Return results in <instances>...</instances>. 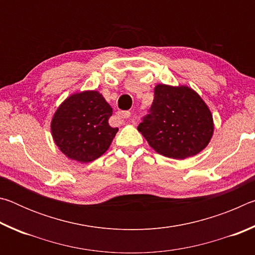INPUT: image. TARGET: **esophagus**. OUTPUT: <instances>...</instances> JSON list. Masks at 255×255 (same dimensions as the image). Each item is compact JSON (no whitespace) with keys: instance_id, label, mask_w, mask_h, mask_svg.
<instances>
[{"instance_id":"obj_1","label":"esophagus","mask_w":255,"mask_h":255,"mask_svg":"<svg viewBox=\"0 0 255 255\" xmlns=\"http://www.w3.org/2000/svg\"><path fill=\"white\" fill-rule=\"evenodd\" d=\"M118 117L122 119H129L130 118V112L129 111H119L118 112Z\"/></svg>"}]
</instances>
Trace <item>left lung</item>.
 Wrapping results in <instances>:
<instances>
[{
    "label": "left lung",
    "mask_w": 255,
    "mask_h": 255,
    "mask_svg": "<svg viewBox=\"0 0 255 255\" xmlns=\"http://www.w3.org/2000/svg\"><path fill=\"white\" fill-rule=\"evenodd\" d=\"M148 112L137 129L163 156L174 159L195 156L213 137V115L189 86L157 84Z\"/></svg>",
    "instance_id": "obj_1"
}]
</instances>
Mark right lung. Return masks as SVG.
<instances>
[{
    "mask_svg": "<svg viewBox=\"0 0 255 255\" xmlns=\"http://www.w3.org/2000/svg\"><path fill=\"white\" fill-rule=\"evenodd\" d=\"M110 107L98 91H83L68 97L51 119L55 144L68 158L92 162L105 154L118 128H112Z\"/></svg>",
    "mask_w": 255,
    "mask_h": 255,
    "instance_id": "right-lung-1",
    "label": "right lung"
}]
</instances>
